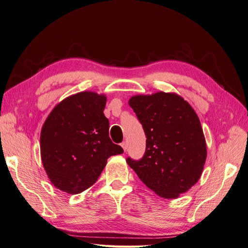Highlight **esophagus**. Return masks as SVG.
Listing matches in <instances>:
<instances>
[{
  "label": "esophagus",
  "mask_w": 248,
  "mask_h": 248,
  "mask_svg": "<svg viewBox=\"0 0 248 248\" xmlns=\"http://www.w3.org/2000/svg\"><path fill=\"white\" fill-rule=\"evenodd\" d=\"M121 147L123 148L124 151H126V149H127V144H126L125 141H123V142H122V144H121Z\"/></svg>",
  "instance_id": "1"
}]
</instances>
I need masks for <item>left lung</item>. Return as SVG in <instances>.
I'll use <instances>...</instances> for the list:
<instances>
[{
  "label": "left lung",
  "mask_w": 248,
  "mask_h": 248,
  "mask_svg": "<svg viewBox=\"0 0 248 248\" xmlns=\"http://www.w3.org/2000/svg\"><path fill=\"white\" fill-rule=\"evenodd\" d=\"M146 134L140 160L127 158L142 183L164 199H177L201 178L206 140L197 112L176 93L136 95L128 101Z\"/></svg>",
  "instance_id": "left-lung-1"
}]
</instances>
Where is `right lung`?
I'll return each instance as SVG.
<instances>
[{
    "label": "right lung",
    "instance_id": "obj_1",
    "mask_svg": "<svg viewBox=\"0 0 248 248\" xmlns=\"http://www.w3.org/2000/svg\"><path fill=\"white\" fill-rule=\"evenodd\" d=\"M106 103V95L79 92L59 102L46 118L40 133L41 160L58 189L85 191L97 181L108 157L123 153L109 139Z\"/></svg>",
    "mask_w": 248,
    "mask_h": 248
}]
</instances>
